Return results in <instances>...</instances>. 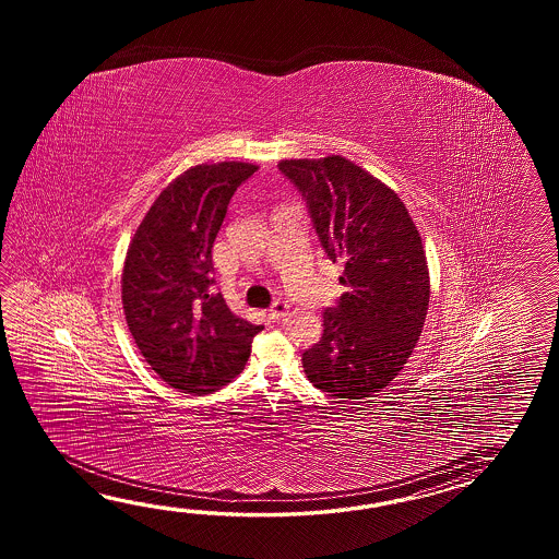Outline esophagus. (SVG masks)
Here are the masks:
<instances>
[{
  "label": "esophagus",
  "mask_w": 559,
  "mask_h": 559,
  "mask_svg": "<svg viewBox=\"0 0 559 559\" xmlns=\"http://www.w3.org/2000/svg\"><path fill=\"white\" fill-rule=\"evenodd\" d=\"M287 309H289V306H287L285 301H275L274 306L270 308V313H267V316H270L272 320H282L285 313H287Z\"/></svg>",
  "instance_id": "obj_1"
}]
</instances>
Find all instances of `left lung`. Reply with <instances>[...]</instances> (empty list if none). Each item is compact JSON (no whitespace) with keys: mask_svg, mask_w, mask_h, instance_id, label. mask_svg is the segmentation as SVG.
Wrapping results in <instances>:
<instances>
[{"mask_svg":"<svg viewBox=\"0 0 559 559\" xmlns=\"http://www.w3.org/2000/svg\"><path fill=\"white\" fill-rule=\"evenodd\" d=\"M308 205L347 287L323 311V333L304 352L308 380L333 397L381 392L412 356L429 304L426 251L395 191L342 155L277 164Z\"/></svg>","mask_w":559,"mask_h":559,"instance_id":"1","label":"left lung"}]
</instances>
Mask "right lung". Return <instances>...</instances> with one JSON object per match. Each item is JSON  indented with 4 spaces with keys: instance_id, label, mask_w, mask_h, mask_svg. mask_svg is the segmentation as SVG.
I'll use <instances>...</instances> for the list:
<instances>
[{
    "instance_id": "right-lung-1",
    "label": "right lung",
    "mask_w": 559,
    "mask_h": 559,
    "mask_svg": "<svg viewBox=\"0 0 559 559\" xmlns=\"http://www.w3.org/2000/svg\"><path fill=\"white\" fill-rule=\"evenodd\" d=\"M258 166L190 167L157 195L131 239L121 304L135 345L167 385L212 393L238 376L263 325L215 294L212 248L231 195Z\"/></svg>"
}]
</instances>
